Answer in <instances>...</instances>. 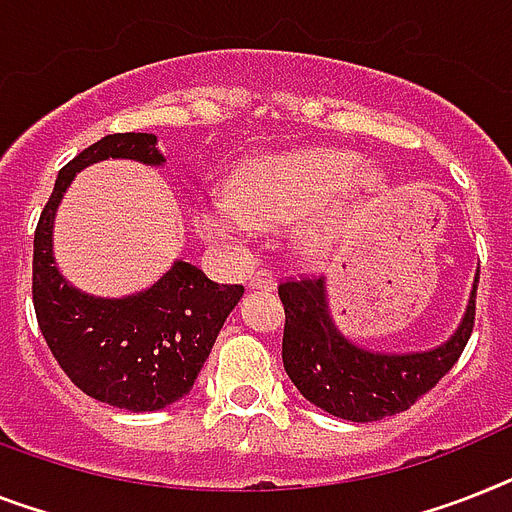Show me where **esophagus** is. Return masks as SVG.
<instances>
[{
  "label": "esophagus",
  "instance_id": "obj_1",
  "mask_svg": "<svg viewBox=\"0 0 512 512\" xmlns=\"http://www.w3.org/2000/svg\"><path fill=\"white\" fill-rule=\"evenodd\" d=\"M273 284H276V276L268 268H257L247 276L249 289H273Z\"/></svg>",
  "mask_w": 512,
  "mask_h": 512
}]
</instances>
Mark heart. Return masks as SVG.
<instances>
[{
    "label": "heart",
    "instance_id": "obj_1",
    "mask_svg": "<svg viewBox=\"0 0 512 512\" xmlns=\"http://www.w3.org/2000/svg\"><path fill=\"white\" fill-rule=\"evenodd\" d=\"M360 160L350 152L318 149L249 162L236 173L231 194L197 207V226L213 239H242L255 226H281L334 202L355 181ZM368 189L376 176H365ZM313 242H318L313 236Z\"/></svg>",
    "mask_w": 512,
    "mask_h": 512
}]
</instances>
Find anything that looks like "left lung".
<instances>
[{"instance_id":"obj_1","label":"left lung","mask_w":512,"mask_h":512,"mask_svg":"<svg viewBox=\"0 0 512 512\" xmlns=\"http://www.w3.org/2000/svg\"><path fill=\"white\" fill-rule=\"evenodd\" d=\"M476 286L450 342L415 355H378L360 350L336 331L328 318L323 278H286L278 284L286 376L305 400L344 421L371 423L402 413L431 392L463 355L476 321Z\"/></svg>"}]
</instances>
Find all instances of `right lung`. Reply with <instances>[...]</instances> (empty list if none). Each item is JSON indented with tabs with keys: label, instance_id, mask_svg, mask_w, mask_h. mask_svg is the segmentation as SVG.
<instances>
[{
	"label": "right lung",
	"instance_id": "add662e5",
	"mask_svg": "<svg viewBox=\"0 0 512 512\" xmlns=\"http://www.w3.org/2000/svg\"><path fill=\"white\" fill-rule=\"evenodd\" d=\"M107 157L162 162L155 134H110L60 170L33 234V310L54 360L83 394L147 413L189 394L244 286L215 284L189 263L134 297L99 299L68 286L52 260L54 210L78 170Z\"/></svg>",
	"mask_w": 512,
	"mask_h": 512
}]
</instances>
